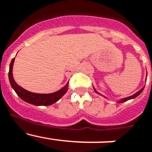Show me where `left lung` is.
<instances>
[{
  "label": "left lung",
  "instance_id": "8db88e82",
  "mask_svg": "<svg viewBox=\"0 0 152 152\" xmlns=\"http://www.w3.org/2000/svg\"><path fill=\"white\" fill-rule=\"evenodd\" d=\"M144 88H145V87H143V88H142V89L140 90V91H138V92H137V93H135V94H133V95H132V96H128V97L123 98V99H122V100H119V101H118V103H123V102H126V101H127V100H131V99H134V98H135V97H136V96H139V94H140L142 92V91H143V90H144ZM94 91H95V92H96V93H97V94H99V93H98L97 91H96V90H94Z\"/></svg>",
  "mask_w": 152,
  "mask_h": 152
}]
</instances>
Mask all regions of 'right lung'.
<instances>
[{
	"instance_id": "1",
	"label": "right lung",
	"mask_w": 152,
	"mask_h": 152,
	"mask_svg": "<svg viewBox=\"0 0 152 152\" xmlns=\"http://www.w3.org/2000/svg\"><path fill=\"white\" fill-rule=\"evenodd\" d=\"M14 59H15V58H13L10 64V69H9V74H8L9 80H10L12 88L15 91L17 94L23 101L36 106H49L61 99L62 96H64V94L67 92L68 89V82L64 88L56 92L52 93V94H36V93L29 92V91L23 89L20 86H19L13 79V65Z\"/></svg>"
}]
</instances>
